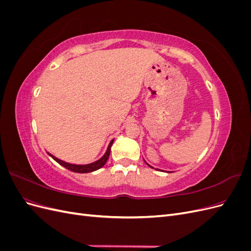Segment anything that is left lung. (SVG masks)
<instances>
[{
    "instance_id": "1",
    "label": "left lung",
    "mask_w": 251,
    "mask_h": 251,
    "mask_svg": "<svg viewBox=\"0 0 251 251\" xmlns=\"http://www.w3.org/2000/svg\"><path fill=\"white\" fill-rule=\"evenodd\" d=\"M146 163H147V162H146ZM147 164H148V163H147ZM148 165H150V164H148ZM150 168H151V169H154V168H153V166H151V165H150ZM156 170H157V171H159L158 169H156Z\"/></svg>"
}]
</instances>
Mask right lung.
<instances>
[{
    "label": "right lung",
    "instance_id": "add662e5",
    "mask_svg": "<svg viewBox=\"0 0 251 251\" xmlns=\"http://www.w3.org/2000/svg\"><path fill=\"white\" fill-rule=\"evenodd\" d=\"M113 141H114V139L111 140V142L109 143V146H108L107 151H105L104 155L100 159H98V160H96V161H94L92 163H89V164H73V163H69V162H66V161L60 160V159H58L55 156H53L52 154H50L49 151H47V153H48V155L50 157H52L53 159H54V160L57 163H59L60 165H63L64 168L68 169V170L71 171V172L81 173V174L91 173V172H94V171L100 170V168H102V166L105 164V162H107L108 158L110 156V151H111V147H112V144H113Z\"/></svg>",
    "mask_w": 251,
    "mask_h": 251
}]
</instances>
